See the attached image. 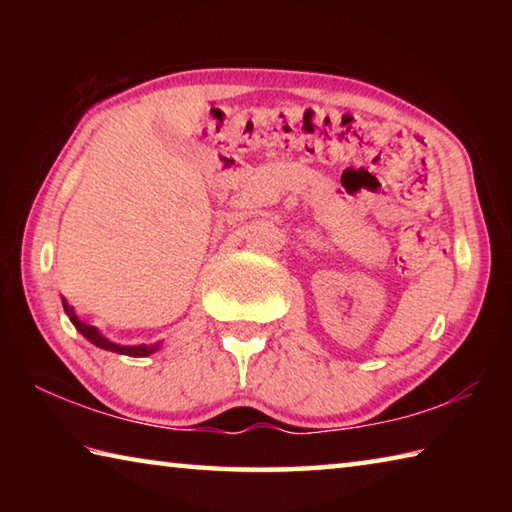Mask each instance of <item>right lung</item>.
Wrapping results in <instances>:
<instances>
[{
	"label": "right lung",
	"mask_w": 512,
	"mask_h": 512,
	"mask_svg": "<svg viewBox=\"0 0 512 512\" xmlns=\"http://www.w3.org/2000/svg\"><path fill=\"white\" fill-rule=\"evenodd\" d=\"M63 305H65V311H67L69 320H72V325L79 329V332L85 336V339L97 345V348H101V350L126 354V357H149V354H153L155 350H160V343H153V345H117V343H112L108 339H103V336L97 332V327H92V325L83 323V320L76 318L74 307H69L67 302H63Z\"/></svg>",
	"instance_id": "add662e5"
}]
</instances>
